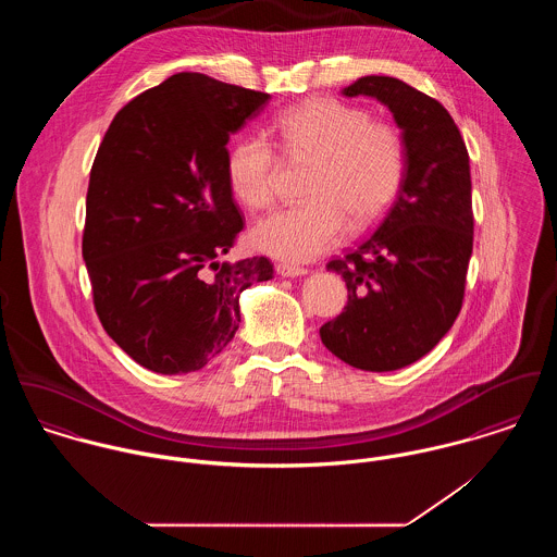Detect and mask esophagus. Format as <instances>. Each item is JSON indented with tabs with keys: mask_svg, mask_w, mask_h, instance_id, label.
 I'll return each mask as SVG.
<instances>
[{
	"mask_svg": "<svg viewBox=\"0 0 557 557\" xmlns=\"http://www.w3.org/2000/svg\"><path fill=\"white\" fill-rule=\"evenodd\" d=\"M276 272H278L281 276L294 278V276H305L309 270H307V268H298V265H289V263H278V265H276Z\"/></svg>",
	"mask_w": 557,
	"mask_h": 557,
	"instance_id": "1",
	"label": "esophagus"
}]
</instances>
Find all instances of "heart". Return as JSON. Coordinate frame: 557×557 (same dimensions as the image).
I'll list each match as a JSON object with an SVG mask.
<instances>
[{
    "label": "heart",
    "instance_id": "1",
    "mask_svg": "<svg viewBox=\"0 0 557 557\" xmlns=\"http://www.w3.org/2000/svg\"><path fill=\"white\" fill-rule=\"evenodd\" d=\"M276 131L292 159L313 160L309 203L257 221L250 230L257 250L292 263L313 261L343 236L347 219L369 227L395 203L407 157L393 124L332 98H313L283 111ZM276 169V154L261 135L239 139L227 154V182L250 208L272 203Z\"/></svg>",
    "mask_w": 557,
    "mask_h": 557
}]
</instances>
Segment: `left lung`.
<instances>
[{
  "label": "left lung",
  "mask_w": 557,
  "mask_h": 557,
  "mask_svg": "<svg viewBox=\"0 0 557 557\" xmlns=\"http://www.w3.org/2000/svg\"><path fill=\"white\" fill-rule=\"evenodd\" d=\"M343 96L388 107L407 159L377 230L325 265L343 276L347 307L319 336L349 367L397 371L426 356L461 311L474 244L470 157L450 113L403 81L362 77Z\"/></svg>",
  "instance_id": "obj_1"
}]
</instances>
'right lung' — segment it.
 <instances>
[{
    "label": "right lung",
    "instance_id": "1",
    "mask_svg": "<svg viewBox=\"0 0 557 557\" xmlns=\"http://www.w3.org/2000/svg\"><path fill=\"white\" fill-rule=\"evenodd\" d=\"M270 94L180 73L117 111L91 164L83 259L107 334L160 375L203 369L239 327L265 257L221 261L242 232L227 144Z\"/></svg>",
    "mask_w": 557,
    "mask_h": 557
}]
</instances>
